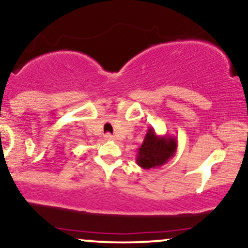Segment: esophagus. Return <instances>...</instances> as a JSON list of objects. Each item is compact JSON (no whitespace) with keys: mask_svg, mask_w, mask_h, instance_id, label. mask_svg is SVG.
Segmentation results:
<instances>
[{"mask_svg":"<svg viewBox=\"0 0 248 248\" xmlns=\"http://www.w3.org/2000/svg\"><path fill=\"white\" fill-rule=\"evenodd\" d=\"M105 139H106V140H108V141H110V140H115V138L114 136L112 135V134H106V135H105Z\"/></svg>","mask_w":248,"mask_h":248,"instance_id":"1","label":"esophagus"}]
</instances>
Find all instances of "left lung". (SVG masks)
<instances>
[{
    "instance_id": "obj_1",
    "label": "left lung",
    "mask_w": 248,
    "mask_h": 248,
    "mask_svg": "<svg viewBox=\"0 0 248 248\" xmlns=\"http://www.w3.org/2000/svg\"><path fill=\"white\" fill-rule=\"evenodd\" d=\"M177 152V139L175 136L158 135L154 128H149L141 147L138 149L136 163L142 169L160 168L173 157Z\"/></svg>"
}]
</instances>
